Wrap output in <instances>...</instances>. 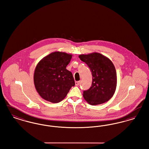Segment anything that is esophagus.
Here are the masks:
<instances>
[{
    "instance_id": "esophagus-1",
    "label": "esophagus",
    "mask_w": 149,
    "mask_h": 149,
    "mask_svg": "<svg viewBox=\"0 0 149 149\" xmlns=\"http://www.w3.org/2000/svg\"><path fill=\"white\" fill-rule=\"evenodd\" d=\"M80 81H75V85H79V84H80Z\"/></svg>"
}]
</instances>
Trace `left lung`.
Returning <instances> with one entry per match:
<instances>
[{
    "instance_id": "obj_1",
    "label": "left lung",
    "mask_w": 149,
    "mask_h": 149,
    "mask_svg": "<svg viewBox=\"0 0 149 149\" xmlns=\"http://www.w3.org/2000/svg\"><path fill=\"white\" fill-rule=\"evenodd\" d=\"M79 57L88 66L92 74L91 86L83 92L85 100L93 106L108 101L113 95L117 85L116 71L112 62L96 52L80 55Z\"/></svg>"
}]
</instances>
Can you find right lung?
Instances as JSON below:
<instances>
[{
  "mask_svg": "<svg viewBox=\"0 0 149 149\" xmlns=\"http://www.w3.org/2000/svg\"><path fill=\"white\" fill-rule=\"evenodd\" d=\"M71 57L65 52H54L37 64L33 77L34 84L42 98L52 103H58L75 85L72 74L66 69Z\"/></svg>",
  "mask_w": 149,
  "mask_h": 149,
  "instance_id": "add662e5",
  "label": "right lung"
}]
</instances>
